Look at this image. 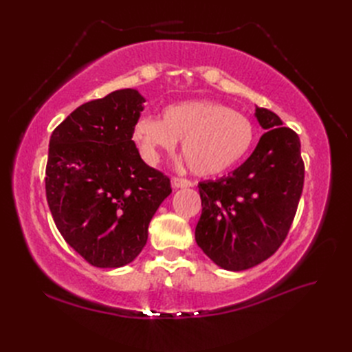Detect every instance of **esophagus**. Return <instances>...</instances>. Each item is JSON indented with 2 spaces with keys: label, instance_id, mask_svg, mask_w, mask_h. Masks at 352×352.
<instances>
[{
  "label": "esophagus",
  "instance_id": "obj_1",
  "mask_svg": "<svg viewBox=\"0 0 352 352\" xmlns=\"http://www.w3.org/2000/svg\"><path fill=\"white\" fill-rule=\"evenodd\" d=\"M172 184H173L175 188H189V186L194 185L192 182H190V180L184 179V177H173Z\"/></svg>",
  "mask_w": 352,
  "mask_h": 352
}]
</instances>
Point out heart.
<instances>
[{"instance_id": "obj_1", "label": "heart", "mask_w": 352, "mask_h": 352, "mask_svg": "<svg viewBox=\"0 0 352 352\" xmlns=\"http://www.w3.org/2000/svg\"><path fill=\"white\" fill-rule=\"evenodd\" d=\"M133 140L146 163L155 164L162 153L180 151L199 176L228 172L247 155L255 127L247 116L217 101H185L163 110V119L142 116L133 127Z\"/></svg>"}]
</instances>
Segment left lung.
<instances>
[{
  "instance_id": "obj_1",
  "label": "left lung",
  "mask_w": 352,
  "mask_h": 352,
  "mask_svg": "<svg viewBox=\"0 0 352 352\" xmlns=\"http://www.w3.org/2000/svg\"><path fill=\"white\" fill-rule=\"evenodd\" d=\"M255 117L265 133L247 162L198 185L202 212L195 241L230 272L251 269L278 251L304 186L300 138L267 109L257 107Z\"/></svg>"
}]
</instances>
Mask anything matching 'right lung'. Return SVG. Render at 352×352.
<instances>
[{"label": "right lung", "instance_id": "right-lung-1", "mask_svg": "<svg viewBox=\"0 0 352 352\" xmlns=\"http://www.w3.org/2000/svg\"><path fill=\"white\" fill-rule=\"evenodd\" d=\"M145 98L119 89L82 104L51 135L47 201L61 236L89 264L132 263L148 226L172 194L170 179L148 166L132 141Z\"/></svg>", "mask_w": 352, "mask_h": 352}]
</instances>
